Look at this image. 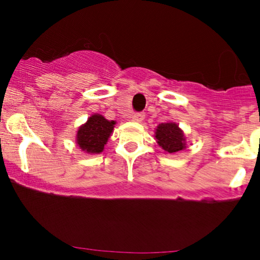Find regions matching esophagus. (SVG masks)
<instances>
[{"instance_id": "34e87169", "label": "esophagus", "mask_w": 260, "mask_h": 260, "mask_svg": "<svg viewBox=\"0 0 260 260\" xmlns=\"http://www.w3.org/2000/svg\"><path fill=\"white\" fill-rule=\"evenodd\" d=\"M145 115L143 112H134L132 115V121L134 122H142L144 120Z\"/></svg>"}]
</instances>
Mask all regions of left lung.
<instances>
[{
    "instance_id": "8db88e82",
    "label": "left lung",
    "mask_w": 260,
    "mask_h": 260,
    "mask_svg": "<svg viewBox=\"0 0 260 260\" xmlns=\"http://www.w3.org/2000/svg\"><path fill=\"white\" fill-rule=\"evenodd\" d=\"M155 138L161 148L168 153H177L186 148V139L183 133L176 123H161L155 132Z\"/></svg>"
}]
</instances>
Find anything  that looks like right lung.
I'll use <instances>...</instances> for the list:
<instances>
[{"label":"right lung","mask_w":260,"mask_h":260,"mask_svg":"<svg viewBox=\"0 0 260 260\" xmlns=\"http://www.w3.org/2000/svg\"><path fill=\"white\" fill-rule=\"evenodd\" d=\"M115 121H107L101 115H92L85 124L79 127L77 143L83 151L89 154H99L113 131Z\"/></svg>","instance_id":"add662e5"}]
</instances>
